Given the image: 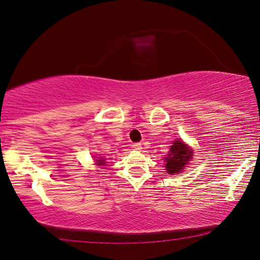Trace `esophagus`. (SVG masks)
<instances>
[{"label":"esophagus","mask_w":260,"mask_h":260,"mask_svg":"<svg viewBox=\"0 0 260 260\" xmlns=\"http://www.w3.org/2000/svg\"><path fill=\"white\" fill-rule=\"evenodd\" d=\"M133 146H134V149H136V150H141L142 149V144L141 143H135Z\"/></svg>","instance_id":"34e87169"}]
</instances>
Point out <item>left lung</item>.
<instances>
[{
  "instance_id": "1",
  "label": "left lung",
  "mask_w": 260,
  "mask_h": 260,
  "mask_svg": "<svg viewBox=\"0 0 260 260\" xmlns=\"http://www.w3.org/2000/svg\"><path fill=\"white\" fill-rule=\"evenodd\" d=\"M191 150L186 144H183L181 139L174 141L171 146L170 153L165 158L166 170L169 173H179L183 170L186 164H188L191 158Z\"/></svg>"
}]
</instances>
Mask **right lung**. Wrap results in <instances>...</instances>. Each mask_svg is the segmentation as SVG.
<instances>
[{"instance_id":"add662e5","label":"right lung","mask_w":260,"mask_h":260,"mask_svg":"<svg viewBox=\"0 0 260 260\" xmlns=\"http://www.w3.org/2000/svg\"><path fill=\"white\" fill-rule=\"evenodd\" d=\"M98 161H99V162H98V164H99V165H103V162H105V161H103V160H102V159H100V160H98Z\"/></svg>"}]
</instances>
